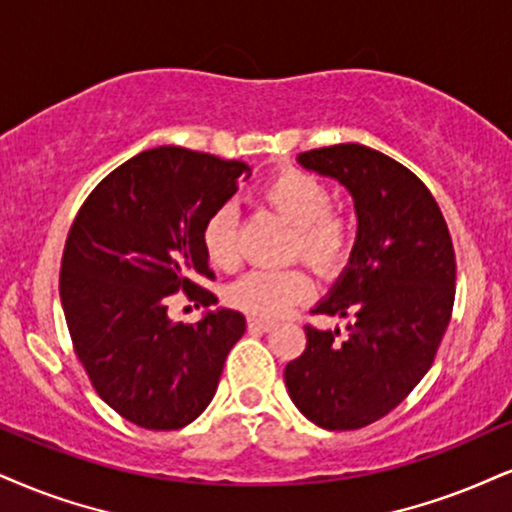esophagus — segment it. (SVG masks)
Segmentation results:
<instances>
[{"label": "esophagus", "mask_w": 512, "mask_h": 512, "mask_svg": "<svg viewBox=\"0 0 512 512\" xmlns=\"http://www.w3.org/2000/svg\"><path fill=\"white\" fill-rule=\"evenodd\" d=\"M273 327H275L273 320H263V318H249V330L268 332V330H273Z\"/></svg>", "instance_id": "esophagus-1"}]
</instances>
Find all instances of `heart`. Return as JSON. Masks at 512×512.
<instances>
[{
	"label": "heart",
	"instance_id": "1",
	"mask_svg": "<svg viewBox=\"0 0 512 512\" xmlns=\"http://www.w3.org/2000/svg\"><path fill=\"white\" fill-rule=\"evenodd\" d=\"M263 201L292 225L289 256L304 258L323 275L339 273L356 244L358 225L351 213L332 208V189L318 175L301 168H285L263 185ZM201 244L208 261L230 270L239 261L237 208L220 204L208 213L201 227ZM311 292V277L304 268H256L232 282L227 301L251 315L275 318L304 301Z\"/></svg>",
	"mask_w": 512,
	"mask_h": 512
}]
</instances>
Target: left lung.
Masks as SVG:
<instances>
[{
  "label": "left lung",
  "mask_w": 512,
  "mask_h": 512,
  "mask_svg": "<svg viewBox=\"0 0 512 512\" xmlns=\"http://www.w3.org/2000/svg\"><path fill=\"white\" fill-rule=\"evenodd\" d=\"M356 201L349 268L313 313L349 320L346 334L306 325V349L287 363L296 408L325 430L384 418L432 368L456 299L449 225L418 175L382 151L334 144L299 154Z\"/></svg>",
  "instance_id": "8db88e82"
}]
</instances>
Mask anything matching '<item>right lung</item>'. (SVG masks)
I'll return each instance as SVG.
<instances>
[{"label":"right lung","instance_id":"1","mask_svg":"<svg viewBox=\"0 0 512 512\" xmlns=\"http://www.w3.org/2000/svg\"><path fill=\"white\" fill-rule=\"evenodd\" d=\"M249 170L192 149H147L92 189L68 230L59 292L75 356L102 401L132 425L180 430L197 420L246 330L230 308L197 325L173 323L168 299L218 301L197 285L213 280L201 227Z\"/></svg>","mask_w":512,"mask_h":512}]
</instances>
